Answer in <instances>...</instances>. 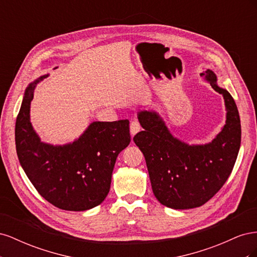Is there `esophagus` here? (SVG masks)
<instances>
[{
    "instance_id": "1",
    "label": "esophagus",
    "mask_w": 257,
    "mask_h": 257,
    "mask_svg": "<svg viewBox=\"0 0 257 257\" xmlns=\"http://www.w3.org/2000/svg\"><path fill=\"white\" fill-rule=\"evenodd\" d=\"M141 124H139L138 121H133L131 123L130 125V131H131V135L132 136H135L139 131H141Z\"/></svg>"
}]
</instances>
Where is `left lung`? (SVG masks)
Masks as SVG:
<instances>
[{
    "label": "left lung",
    "instance_id": "left-lung-1",
    "mask_svg": "<svg viewBox=\"0 0 257 257\" xmlns=\"http://www.w3.org/2000/svg\"><path fill=\"white\" fill-rule=\"evenodd\" d=\"M200 75L223 95L226 109V121L211 143L189 145L170 133L159 112L137 113L144 131L133 141L145 155L154 196L176 210L200 207L212 198L228 179L240 149L241 125L234 98L219 87L211 69Z\"/></svg>",
    "mask_w": 257,
    "mask_h": 257
}]
</instances>
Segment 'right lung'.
Instances as JSON below:
<instances>
[{
	"mask_svg": "<svg viewBox=\"0 0 257 257\" xmlns=\"http://www.w3.org/2000/svg\"><path fill=\"white\" fill-rule=\"evenodd\" d=\"M48 76L26 89L15 127L17 155L46 200L68 211H84L102 204L109 193L115 160L131 143L130 122L94 121L73 143L42 142L31 123L30 108L36 85Z\"/></svg>",
	"mask_w": 257,
	"mask_h": 257,
	"instance_id": "add662e5",
	"label": "right lung"
}]
</instances>
